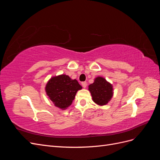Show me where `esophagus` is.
Here are the masks:
<instances>
[{"label": "esophagus", "instance_id": "34e87169", "mask_svg": "<svg viewBox=\"0 0 160 160\" xmlns=\"http://www.w3.org/2000/svg\"><path fill=\"white\" fill-rule=\"evenodd\" d=\"M81 85H82V86H83V88H85L86 87H87V83H86V82H82Z\"/></svg>", "mask_w": 160, "mask_h": 160}]
</instances>
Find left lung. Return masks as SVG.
Segmentation results:
<instances>
[{"label":"left lung","mask_w":160,"mask_h":160,"mask_svg":"<svg viewBox=\"0 0 160 160\" xmlns=\"http://www.w3.org/2000/svg\"><path fill=\"white\" fill-rule=\"evenodd\" d=\"M93 102L99 106L107 105L113 96V85L104 77L98 76L88 86Z\"/></svg>","instance_id":"1"}]
</instances>
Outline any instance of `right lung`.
<instances>
[{"label":"right lung","mask_w":160,"mask_h":160,"mask_svg":"<svg viewBox=\"0 0 160 160\" xmlns=\"http://www.w3.org/2000/svg\"><path fill=\"white\" fill-rule=\"evenodd\" d=\"M45 89L48 98L55 107L65 110L72 104L77 92L82 89V87L76 79L61 74L52 77L47 81Z\"/></svg>","instance_id":"obj_1"}]
</instances>
